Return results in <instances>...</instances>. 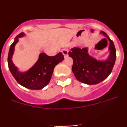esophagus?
<instances>
[{
  "instance_id": "34e87169",
  "label": "esophagus",
  "mask_w": 127,
  "mask_h": 127,
  "mask_svg": "<svg viewBox=\"0 0 127 127\" xmlns=\"http://www.w3.org/2000/svg\"><path fill=\"white\" fill-rule=\"evenodd\" d=\"M62 53H63V55H64V56L65 58H66V57L68 56V50H67V49H66V48L63 49V50H62Z\"/></svg>"
}]
</instances>
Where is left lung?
<instances>
[{
	"mask_svg": "<svg viewBox=\"0 0 127 127\" xmlns=\"http://www.w3.org/2000/svg\"><path fill=\"white\" fill-rule=\"evenodd\" d=\"M110 42V54L107 60H97L88 53V48H73L69 52L73 59L72 70L76 79L83 83L96 85L109 76L116 61V49L111 39L104 32H100Z\"/></svg>",
	"mask_w": 127,
	"mask_h": 127,
	"instance_id": "left-lung-1",
	"label": "left lung"
}]
</instances>
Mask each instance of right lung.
Wrapping results in <instances>:
<instances>
[{"mask_svg": "<svg viewBox=\"0 0 127 127\" xmlns=\"http://www.w3.org/2000/svg\"><path fill=\"white\" fill-rule=\"evenodd\" d=\"M24 35L23 32L18 35L11 45L7 58L9 69L20 85L29 89L41 90L49 83L54 68L58 63L64 60V57L61 52L53 57H50L44 53H42L39 55L37 62L29 70L23 72L19 71L13 64L12 57L14 53V47L18 42V38L22 37Z\"/></svg>", "mask_w": 127, "mask_h": 127, "instance_id": "add662e5", "label": "right lung"}]
</instances>
